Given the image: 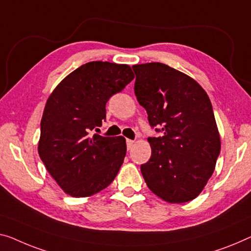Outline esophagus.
Instances as JSON below:
<instances>
[{"mask_svg": "<svg viewBox=\"0 0 251 251\" xmlns=\"http://www.w3.org/2000/svg\"><path fill=\"white\" fill-rule=\"evenodd\" d=\"M126 144H127V149L130 150V149L133 148V145L135 144V141H133V140H128V138H127V140H126Z\"/></svg>", "mask_w": 251, "mask_h": 251, "instance_id": "1", "label": "esophagus"}]
</instances>
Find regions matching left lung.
<instances>
[{
  "instance_id": "obj_1",
  "label": "left lung",
  "mask_w": 251,
  "mask_h": 251,
  "mask_svg": "<svg viewBox=\"0 0 251 251\" xmlns=\"http://www.w3.org/2000/svg\"><path fill=\"white\" fill-rule=\"evenodd\" d=\"M134 92L152 127V154L141 171L153 194L171 204L196 198L214 173L221 138L211 100L197 82L162 63L133 66Z\"/></svg>"
}]
</instances>
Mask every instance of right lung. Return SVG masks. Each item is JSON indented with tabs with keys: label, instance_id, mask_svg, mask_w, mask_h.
<instances>
[{
	"label": "right lung",
	"instance_id": "add662e5",
	"mask_svg": "<svg viewBox=\"0 0 251 251\" xmlns=\"http://www.w3.org/2000/svg\"><path fill=\"white\" fill-rule=\"evenodd\" d=\"M134 78L129 65L89 62L57 84L40 122L38 153L51 177L72 197H89L109 186L126 155L123 136L98 134L106 103Z\"/></svg>",
	"mask_w": 251,
	"mask_h": 251
}]
</instances>
